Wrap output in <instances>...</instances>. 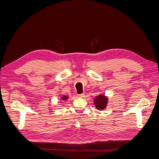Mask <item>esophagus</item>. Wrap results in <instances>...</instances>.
<instances>
[{
	"label": "esophagus",
	"mask_w": 159,
	"mask_h": 159,
	"mask_svg": "<svg viewBox=\"0 0 159 159\" xmlns=\"http://www.w3.org/2000/svg\"><path fill=\"white\" fill-rule=\"evenodd\" d=\"M84 95H85L84 93H81V94H79V95H78V97H79V98H84Z\"/></svg>",
	"instance_id": "esophagus-1"
}]
</instances>
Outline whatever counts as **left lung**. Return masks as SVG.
Returning <instances> with one entry per match:
<instances>
[{
	"label": "left lung",
	"mask_w": 159,
	"mask_h": 159,
	"mask_svg": "<svg viewBox=\"0 0 159 159\" xmlns=\"http://www.w3.org/2000/svg\"><path fill=\"white\" fill-rule=\"evenodd\" d=\"M93 102L96 109L102 111L107 107L108 98L102 94H100L93 99Z\"/></svg>",
	"instance_id": "1"
}]
</instances>
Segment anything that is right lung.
<instances>
[{"instance_id": "obj_1", "label": "right lung", "mask_w": 159, "mask_h": 159, "mask_svg": "<svg viewBox=\"0 0 159 159\" xmlns=\"http://www.w3.org/2000/svg\"><path fill=\"white\" fill-rule=\"evenodd\" d=\"M68 96H66V95L61 97V99L62 101H66V100H68Z\"/></svg>"}]
</instances>
